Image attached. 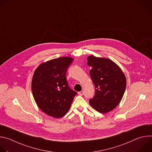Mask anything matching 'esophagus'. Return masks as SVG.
Listing matches in <instances>:
<instances>
[{"label": "esophagus", "instance_id": "esophagus-1", "mask_svg": "<svg viewBox=\"0 0 152 152\" xmlns=\"http://www.w3.org/2000/svg\"><path fill=\"white\" fill-rule=\"evenodd\" d=\"M83 91H79V92H78V94L79 95H80V96H82V95H83Z\"/></svg>", "mask_w": 152, "mask_h": 152}]
</instances>
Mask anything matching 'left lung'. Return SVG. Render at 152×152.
I'll use <instances>...</instances> for the list:
<instances>
[{"instance_id":"1","label":"left lung","mask_w":152,"mask_h":152,"mask_svg":"<svg viewBox=\"0 0 152 152\" xmlns=\"http://www.w3.org/2000/svg\"><path fill=\"white\" fill-rule=\"evenodd\" d=\"M91 78L95 86V94L89 103L95 110L104 114L112 111L124 95L126 80L117 65L107 58L93 55L87 58Z\"/></svg>"}]
</instances>
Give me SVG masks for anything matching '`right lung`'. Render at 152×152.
Returning a JSON list of instances; mask_svg holds the SVG:
<instances>
[{"instance_id": "obj_1", "label": "right lung", "mask_w": 152, "mask_h": 152, "mask_svg": "<svg viewBox=\"0 0 152 152\" xmlns=\"http://www.w3.org/2000/svg\"><path fill=\"white\" fill-rule=\"evenodd\" d=\"M74 59L61 57L41 64L32 80V92L39 109L46 114L60 118L69 110L77 92L72 90L66 73Z\"/></svg>"}]
</instances>
